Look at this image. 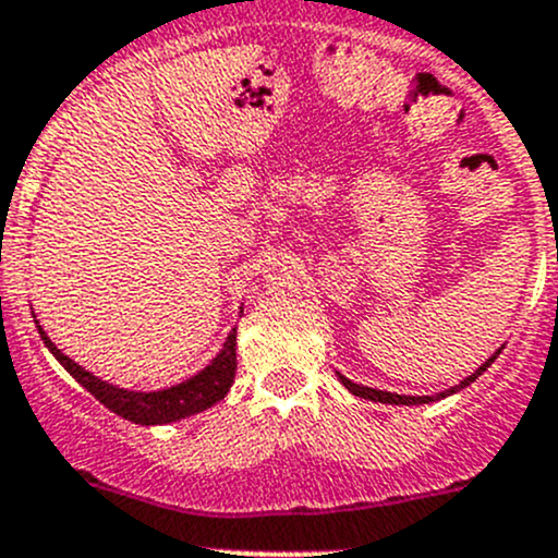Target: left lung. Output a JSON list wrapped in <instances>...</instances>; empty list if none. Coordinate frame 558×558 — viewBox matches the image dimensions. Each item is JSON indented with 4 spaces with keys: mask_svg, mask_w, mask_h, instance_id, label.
<instances>
[{
    "mask_svg": "<svg viewBox=\"0 0 558 558\" xmlns=\"http://www.w3.org/2000/svg\"><path fill=\"white\" fill-rule=\"evenodd\" d=\"M499 353H502V348H499L497 353H494V356H488L486 362L481 364V367L475 369V373L472 375H466L464 380H461L459 386H451V388H446V391H440V393H435V397H404V393H391V391H380V388H369V386H359V384H353V380H348L345 375H340L337 373V378L342 380V386L348 388V391L353 393V397H362V399H369V402H384V404H429V402H437V399H446V397H451V393H456V391H461V388H466L470 384H475L477 378H481L483 373H486L488 367H492L494 364V359L499 356Z\"/></svg>",
    "mask_w": 558,
    "mask_h": 558,
    "instance_id": "obj_1",
    "label": "left lung"
}]
</instances>
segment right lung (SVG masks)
<instances>
[{
    "label": "right lung",
    "instance_id": "obj_1",
    "mask_svg": "<svg viewBox=\"0 0 558 558\" xmlns=\"http://www.w3.org/2000/svg\"><path fill=\"white\" fill-rule=\"evenodd\" d=\"M240 313H243V307H240ZM35 324H37L39 337H43L45 348L53 353L56 362H59L61 367L77 380V384L86 388V391H92L107 410H112V413L121 415V418L132 421V424L156 426V424H172V421L189 418V415L202 413V410L221 402L234 384V369H238V326L229 331L227 342H223L221 351L216 353V359H213L205 369L191 375L189 380H183V384L170 386V388H159V391H132V388L107 384V380L97 378L94 373H88L86 367L72 362V359L66 356V353H61L59 348H56V342L45 335L37 315H35Z\"/></svg>",
    "mask_w": 558,
    "mask_h": 558
}]
</instances>
